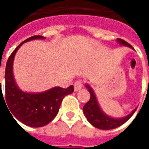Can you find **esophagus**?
Listing matches in <instances>:
<instances>
[{"label":"esophagus","instance_id":"obj_1","mask_svg":"<svg viewBox=\"0 0 149 149\" xmlns=\"http://www.w3.org/2000/svg\"><path fill=\"white\" fill-rule=\"evenodd\" d=\"M83 87V81H77L74 83V90L78 91Z\"/></svg>","mask_w":149,"mask_h":149}]
</instances>
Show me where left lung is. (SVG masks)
Returning a JSON list of instances; mask_svg holds the SVG:
<instances>
[{"instance_id": "obj_1", "label": "left lung", "mask_w": 149, "mask_h": 149, "mask_svg": "<svg viewBox=\"0 0 149 149\" xmlns=\"http://www.w3.org/2000/svg\"><path fill=\"white\" fill-rule=\"evenodd\" d=\"M117 41L120 45L128 46L131 49H133L132 46L130 44H128L127 41H125V40L117 38ZM86 87L88 88V92L90 93V99L83 107V111H84V115L87 117V120H88V122L96 128H99V129H104V130H109V129L118 128L120 125H124L125 122L127 121L128 119L133 115V113L136 110L135 109L129 115L125 116L124 118H112L109 116L105 115L101 111L99 104L97 103V98H96V96L94 94V92L91 88L90 86L87 84Z\"/></svg>"}]
</instances>
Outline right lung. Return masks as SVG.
<instances>
[{
    "instance_id": "obj_1",
    "label": "right lung",
    "mask_w": 149,
    "mask_h": 149,
    "mask_svg": "<svg viewBox=\"0 0 149 149\" xmlns=\"http://www.w3.org/2000/svg\"><path fill=\"white\" fill-rule=\"evenodd\" d=\"M45 38V37L39 35L33 36L24 40L15 49L6 63L5 97L2 93L1 86L0 89V101L1 97L4 101L6 100L5 103L7 104L6 106H8V110L10 109L8 111L12 113V116L13 115L21 123L34 128L42 127L52 121L58 113L64 97L74 91V88L71 85L67 88H52L41 93H27L22 92L17 86L13 75V63L16 52L24 42L31 40Z\"/></svg>"
}]
</instances>
